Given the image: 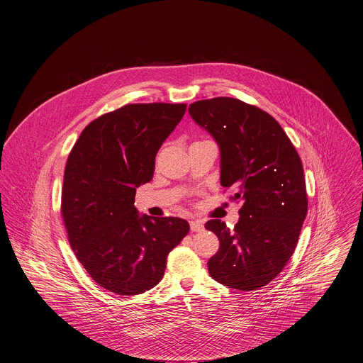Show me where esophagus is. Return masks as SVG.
<instances>
[{"mask_svg":"<svg viewBox=\"0 0 363 363\" xmlns=\"http://www.w3.org/2000/svg\"><path fill=\"white\" fill-rule=\"evenodd\" d=\"M189 224H191V230H192L194 233H198V231H202V230H203V223L199 221V220H192Z\"/></svg>","mask_w":363,"mask_h":363,"instance_id":"1","label":"esophagus"}]
</instances>
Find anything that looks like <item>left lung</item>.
Masks as SVG:
<instances>
[{
	"mask_svg": "<svg viewBox=\"0 0 363 363\" xmlns=\"http://www.w3.org/2000/svg\"><path fill=\"white\" fill-rule=\"evenodd\" d=\"M188 111L217 140L221 185L242 203L233 230L221 220L205 224L220 240L210 276L231 289H260L290 260L307 214L298 153L273 116L238 99L198 100Z\"/></svg>",
	"mask_w": 363,
	"mask_h": 363,
	"instance_id": "left-lung-1",
	"label": "left lung"
}]
</instances>
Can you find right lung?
<instances>
[{"label":"right lung","mask_w":363,"mask_h":363,"mask_svg":"<svg viewBox=\"0 0 363 363\" xmlns=\"http://www.w3.org/2000/svg\"><path fill=\"white\" fill-rule=\"evenodd\" d=\"M185 103H133L90 122L65 169L62 216L77 260L101 287L122 296L157 286L167 257L189 231L175 217L139 216L136 188L181 122Z\"/></svg>","instance_id":"1"}]
</instances>
